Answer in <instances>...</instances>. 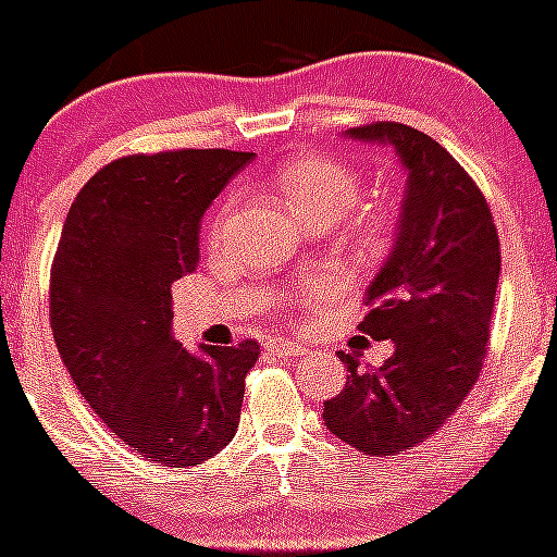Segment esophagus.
Instances as JSON below:
<instances>
[{
	"instance_id": "34e87169",
	"label": "esophagus",
	"mask_w": 557,
	"mask_h": 557,
	"mask_svg": "<svg viewBox=\"0 0 557 557\" xmlns=\"http://www.w3.org/2000/svg\"><path fill=\"white\" fill-rule=\"evenodd\" d=\"M268 351H273L281 359H295V357H302L306 346L297 341H289V337H273V341L268 343Z\"/></svg>"
}]
</instances>
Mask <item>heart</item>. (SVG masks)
<instances>
[{"mask_svg": "<svg viewBox=\"0 0 557 557\" xmlns=\"http://www.w3.org/2000/svg\"><path fill=\"white\" fill-rule=\"evenodd\" d=\"M278 190L289 209L306 225H332L359 200L362 180L348 163L324 154H297L286 160L276 174ZM362 227L370 231L372 216H364ZM220 231V216L214 222Z\"/></svg>", "mask_w": 557, "mask_h": 557, "instance_id": "1", "label": "heart"}]
</instances>
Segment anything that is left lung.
<instances>
[{"label":"left lung","mask_w":557,"mask_h":557,"mask_svg":"<svg viewBox=\"0 0 557 557\" xmlns=\"http://www.w3.org/2000/svg\"><path fill=\"white\" fill-rule=\"evenodd\" d=\"M343 136L392 147L407 180L397 236L359 324L372 341H392L394 354L377 370L337 354L346 388L324 403V426L364 456H394L432 437L478 381L502 251L483 193L432 136L403 123Z\"/></svg>","instance_id":"left-lung-1"}]
</instances>
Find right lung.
I'll use <instances>...</instances> for the list:
<instances>
[{
    "mask_svg": "<svg viewBox=\"0 0 557 557\" xmlns=\"http://www.w3.org/2000/svg\"><path fill=\"white\" fill-rule=\"evenodd\" d=\"M255 152L176 150L104 165L69 209L50 326L74 386L128 448L195 467L236 437L255 341L187 351L171 284L198 268L200 220Z\"/></svg>",
    "mask_w": 557,
    "mask_h": 557,
    "instance_id": "1",
    "label": "right lung"
}]
</instances>
